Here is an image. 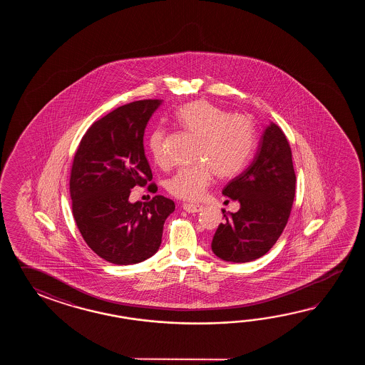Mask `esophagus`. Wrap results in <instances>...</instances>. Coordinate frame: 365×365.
Segmentation results:
<instances>
[{
	"label": "esophagus",
	"mask_w": 365,
	"mask_h": 365,
	"mask_svg": "<svg viewBox=\"0 0 365 365\" xmlns=\"http://www.w3.org/2000/svg\"><path fill=\"white\" fill-rule=\"evenodd\" d=\"M182 207H184L186 212H200L203 210L202 205H195V203H184Z\"/></svg>",
	"instance_id": "34e87169"
}]
</instances>
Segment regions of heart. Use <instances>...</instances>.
Wrapping results in <instances>:
<instances>
[{
    "label": "heart",
    "instance_id": "b5f03b06",
    "mask_svg": "<svg viewBox=\"0 0 365 365\" xmlns=\"http://www.w3.org/2000/svg\"><path fill=\"white\" fill-rule=\"evenodd\" d=\"M178 120L186 132L198 138L193 155L198 163L180 168L165 186L176 198L197 201L207 190L214 173L219 179H231L242 171L255 148L256 129L248 116L232 115L206 101L181 107ZM165 142L167 133L162 128L148 137V153L162 168L170 165Z\"/></svg>",
    "mask_w": 365,
    "mask_h": 365
}]
</instances>
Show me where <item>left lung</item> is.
<instances>
[{
  "mask_svg": "<svg viewBox=\"0 0 365 365\" xmlns=\"http://www.w3.org/2000/svg\"><path fill=\"white\" fill-rule=\"evenodd\" d=\"M296 176L287 137L277 124L264 129L256 155L231 180L223 194L240 202L225 214L212 237L215 256L228 262H250L266 255L286 228L295 198Z\"/></svg>",
  "mask_w": 365,
  "mask_h": 365,
  "instance_id": "8db88e82",
  "label": "left lung"
}]
</instances>
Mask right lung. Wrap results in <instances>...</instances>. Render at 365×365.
<instances>
[{
	"label": "right lung",
	"mask_w": 365,
	"mask_h": 365,
	"mask_svg": "<svg viewBox=\"0 0 365 365\" xmlns=\"http://www.w3.org/2000/svg\"><path fill=\"white\" fill-rule=\"evenodd\" d=\"M162 101H132L95 121L79 142L70 171L73 217L86 244L115 264H138L154 256L175 202L163 195L132 203L134 186H146L153 173L143 134ZM148 192L156 193L151 182Z\"/></svg>",
	"instance_id": "obj_1"
}]
</instances>
